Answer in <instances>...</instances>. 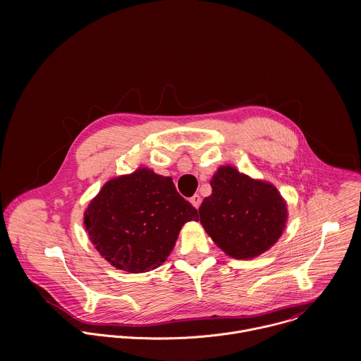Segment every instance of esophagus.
<instances>
[{
	"label": "esophagus",
	"instance_id": "1",
	"mask_svg": "<svg viewBox=\"0 0 361 361\" xmlns=\"http://www.w3.org/2000/svg\"><path fill=\"white\" fill-rule=\"evenodd\" d=\"M190 203L193 204V207H196V208H199L200 204H202V197L199 196V195H195L192 199H190Z\"/></svg>",
	"mask_w": 361,
	"mask_h": 361
}]
</instances>
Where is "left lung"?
<instances>
[{
    "label": "left lung",
    "instance_id": "left-lung-1",
    "mask_svg": "<svg viewBox=\"0 0 361 361\" xmlns=\"http://www.w3.org/2000/svg\"><path fill=\"white\" fill-rule=\"evenodd\" d=\"M209 183L212 193L199 208L200 224L226 256L258 257L279 240L289 212L286 200L271 182L221 165Z\"/></svg>",
    "mask_w": 361,
    "mask_h": 361
}]
</instances>
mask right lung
Masks as SVG:
<instances>
[{"mask_svg": "<svg viewBox=\"0 0 361 361\" xmlns=\"http://www.w3.org/2000/svg\"><path fill=\"white\" fill-rule=\"evenodd\" d=\"M197 219V209L178 193L171 176L139 166L104 183L85 209L83 224L104 259L139 274L158 268L182 226Z\"/></svg>", "mask_w": 361, "mask_h": 361, "instance_id": "obj_1", "label": "right lung"}]
</instances>
